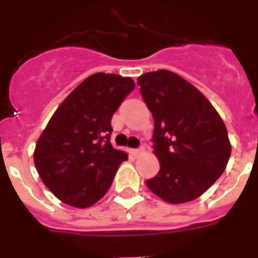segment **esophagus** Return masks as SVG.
<instances>
[{"label": "esophagus", "mask_w": 258, "mask_h": 258, "mask_svg": "<svg viewBox=\"0 0 258 258\" xmlns=\"http://www.w3.org/2000/svg\"><path fill=\"white\" fill-rule=\"evenodd\" d=\"M143 151H145V149H143V147H140V149H134L132 152H133V154L136 155V156H138V155L142 154Z\"/></svg>", "instance_id": "1"}]
</instances>
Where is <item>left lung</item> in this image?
Wrapping results in <instances>:
<instances>
[{"instance_id":"obj_1","label":"left lung","mask_w":258,"mask_h":258,"mask_svg":"<svg viewBox=\"0 0 258 258\" xmlns=\"http://www.w3.org/2000/svg\"><path fill=\"white\" fill-rule=\"evenodd\" d=\"M154 117V152L160 170L147 187L172 204L199 198L223 173L231 154L226 126L211 102L166 70L138 77Z\"/></svg>"}]
</instances>
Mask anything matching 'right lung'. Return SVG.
Returning a JSON list of instances; mask_svg holds the SVG:
<instances>
[{"label":"right lung","instance_id":"right-lung-1","mask_svg":"<svg viewBox=\"0 0 258 258\" xmlns=\"http://www.w3.org/2000/svg\"><path fill=\"white\" fill-rule=\"evenodd\" d=\"M134 86L131 77L115 74L89 76L56 108L38 138L36 169L45 186L68 206L95 204L127 159L109 142L111 118Z\"/></svg>","mask_w":258,"mask_h":258}]
</instances>
